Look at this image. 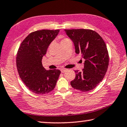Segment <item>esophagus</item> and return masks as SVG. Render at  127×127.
<instances>
[{
	"label": "esophagus",
	"mask_w": 127,
	"mask_h": 127,
	"mask_svg": "<svg viewBox=\"0 0 127 127\" xmlns=\"http://www.w3.org/2000/svg\"><path fill=\"white\" fill-rule=\"evenodd\" d=\"M66 70H67V69H64V68H62V69H61V71L62 73L65 72Z\"/></svg>",
	"instance_id": "obj_1"
}]
</instances>
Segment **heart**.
Here are the masks:
<instances>
[{
  "label": "heart",
  "mask_w": 127,
  "mask_h": 127,
  "mask_svg": "<svg viewBox=\"0 0 127 127\" xmlns=\"http://www.w3.org/2000/svg\"><path fill=\"white\" fill-rule=\"evenodd\" d=\"M65 39H63V40H65Z\"/></svg>",
  "instance_id": "b5f03b06"
}]
</instances>
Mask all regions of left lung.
<instances>
[{
	"label": "left lung",
	"instance_id": "left-lung-1",
	"mask_svg": "<svg viewBox=\"0 0 127 127\" xmlns=\"http://www.w3.org/2000/svg\"><path fill=\"white\" fill-rule=\"evenodd\" d=\"M75 47V53L85 59L82 71L75 70V78L70 82L74 89L82 92L93 89L103 80L109 65V55L104 41L90 29H64Z\"/></svg>",
	"mask_w": 127,
	"mask_h": 127
}]
</instances>
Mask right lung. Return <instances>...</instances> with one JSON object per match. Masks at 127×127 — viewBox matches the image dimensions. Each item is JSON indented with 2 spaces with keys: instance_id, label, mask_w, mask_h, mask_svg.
<instances>
[{
  "instance_id": "right-lung-1",
  "label": "right lung",
  "mask_w": 127,
  "mask_h": 127,
  "mask_svg": "<svg viewBox=\"0 0 127 127\" xmlns=\"http://www.w3.org/2000/svg\"><path fill=\"white\" fill-rule=\"evenodd\" d=\"M59 30H40L30 33L18 49L16 58L17 70L25 86L38 94L54 89L59 77L58 69L46 70L41 63L48 47Z\"/></svg>"
}]
</instances>
